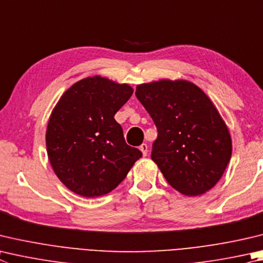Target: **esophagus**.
Returning a JSON list of instances; mask_svg holds the SVG:
<instances>
[{
    "instance_id": "34e87169",
    "label": "esophagus",
    "mask_w": 263,
    "mask_h": 263,
    "mask_svg": "<svg viewBox=\"0 0 263 263\" xmlns=\"http://www.w3.org/2000/svg\"><path fill=\"white\" fill-rule=\"evenodd\" d=\"M140 151H141V153H142V155L146 156L147 153H148V146H147L146 144H142V145L140 146Z\"/></svg>"
}]
</instances>
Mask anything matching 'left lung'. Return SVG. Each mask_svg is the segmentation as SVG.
I'll return each instance as SVG.
<instances>
[{"label": "left lung", "instance_id": "8db88e82", "mask_svg": "<svg viewBox=\"0 0 263 263\" xmlns=\"http://www.w3.org/2000/svg\"><path fill=\"white\" fill-rule=\"evenodd\" d=\"M136 97L159 132L152 160L166 181L189 197L213 189L231 159L232 141L206 93L187 80L162 79L138 85Z\"/></svg>", "mask_w": 263, "mask_h": 263}]
</instances>
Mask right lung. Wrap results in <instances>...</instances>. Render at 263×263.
Instances as JSON below:
<instances>
[{"label": "right lung", "instance_id": "1", "mask_svg": "<svg viewBox=\"0 0 263 263\" xmlns=\"http://www.w3.org/2000/svg\"><path fill=\"white\" fill-rule=\"evenodd\" d=\"M132 93L130 85L94 76L66 89L52 109L47 154L57 177L76 194L95 198L111 192L141 157L114 118Z\"/></svg>", "mask_w": 263, "mask_h": 263}]
</instances>
